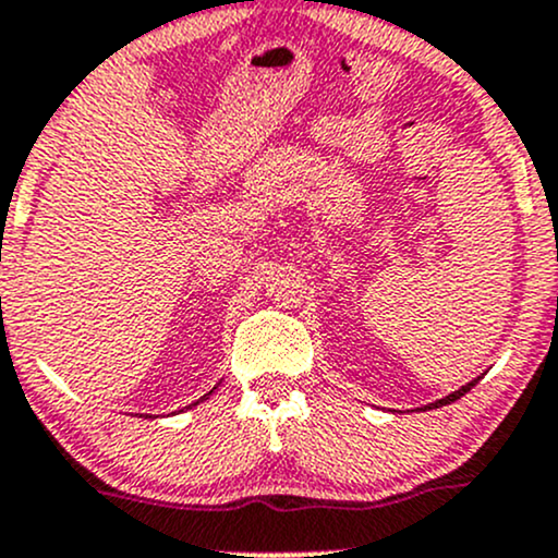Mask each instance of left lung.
Returning <instances> with one entry per match:
<instances>
[{"mask_svg": "<svg viewBox=\"0 0 558 558\" xmlns=\"http://www.w3.org/2000/svg\"><path fill=\"white\" fill-rule=\"evenodd\" d=\"M476 380H478V377H476ZM476 380H471V383H469V386L458 388V391H454V393H449V397H445V399L434 401V404H428V407H425V410H436V407H441V404H452V401H458L460 397H465V393H469V391H471V388H473V386H476Z\"/></svg>", "mask_w": 558, "mask_h": 558, "instance_id": "obj_1", "label": "left lung"}]
</instances>
